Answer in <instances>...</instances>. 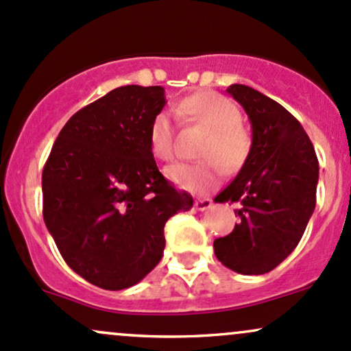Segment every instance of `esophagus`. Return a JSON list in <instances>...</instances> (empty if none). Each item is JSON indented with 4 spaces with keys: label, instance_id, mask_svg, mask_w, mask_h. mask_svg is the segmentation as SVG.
<instances>
[{
    "label": "esophagus",
    "instance_id": "34e87169",
    "mask_svg": "<svg viewBox=\"0 0 351 351\" xmlns=\"http://www.w3.org/2000/svg\"><path fill=\"white\" fill-rule=\"evenodd\" d=\"M210 206H213V201H210V199H197V201L194 202L195 210H207Z\"/></svg>",
    "mask_w": 351,
    "mask_h": 351
}]
</instances>
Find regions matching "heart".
<instances>
[{
	"label": "heart",
	"mask_w": 351,
	"mask_h": 351,
	"mask_svg": "<svg viewBox=\"0 0 351 351\" xmlns=\"http://www.w3.org/2000/svg\"><path fill=\"white\" fill-rule=\"evenodd\" d=\"M179 112L191 123L207 132L197 149V157L204 162L171 165L165 176L180 189L204 194L219 182V165L229 174L243 167L250 156L251 137L241 125L243 117L239 108L217 93L192 95L179 105ZM149 147L157 160L167 162L174 157V129L167 112L154 115L149 129Z\"/></svg>",
	"instance_id": "b5f03b06"
}]
</instances>
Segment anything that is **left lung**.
I'll use <instances>...</instances> for the list:
<instances>
[{
    "instance_id": "left-lung-1",
    "label": "left lung",
    "mask_w": 351,
    "mask_h": 351,
    "mask_svg": "<svg viewBox=\"0 0 351 351\" xmlns=\"http://www.w3.org/2000/svg\"><path fill=\"white\" fill-rule=\"evenodd\" d=\"M229 95L250 117V156L216 202H239L231 234L214 241L216 258L239 274H265L300 243L316 206L318 159L301 123L282 105L251 86Z\"/></svg>"
}]
</instances>
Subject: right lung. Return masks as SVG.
Returning a JSON list of instances; mask_svg holds the SVG:
<instances>
[{
    "instance_id": "add662e5",
    "label": "right lung",
    "mask_w": 351,
    "mask_h": 351,
    "mask_svg": "<svg viewBox=\"0 0 351 351\" xmlns=\"http://www.w3.org/2000/svg\"><path fill=\"white\" fill-rule=\"evenodd\" d=\"M164 105L162 86H119L71 117L45 164V224L66 265L99 288L144 280L164 254L165 222L192 207L150 152Z\"/></svg>"
}]
</instances>
